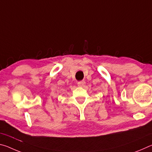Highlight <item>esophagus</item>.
Here are the masks:
<instances>
[{"instance_id":"esophagus-1","label":"esophagus","mask_w":152,"mask_h":152,"mask_svg":"<svg viewBox=\"0 0 152 152\" xmlns=\"http://www.w3.org/2000/svg\"><path fill=\"white\" fill-rule=\"evenodd\" d=\"M84 84H85V81H84V80L78 82V86H83Z\"/></svg>"}]
</instances>
